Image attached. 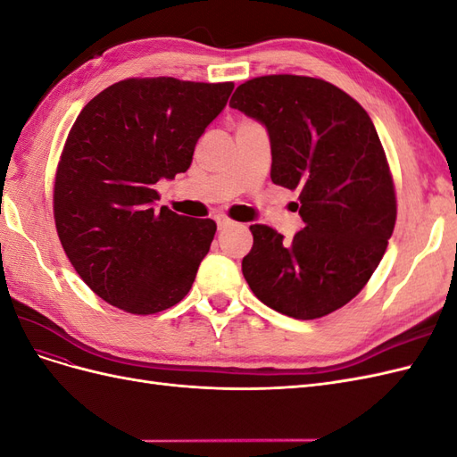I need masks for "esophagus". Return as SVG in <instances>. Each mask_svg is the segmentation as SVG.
<instances>
[{
    "label": "esophagus",
    "mask_w": 457,
    "mask_h": 457,
    "mask_svg": "<svg viewBox=\"0 0 457 457\" xmlns=\"http://www.w3.org/2000/svg\"><path fill=\"white\" fill-rule=\"evenodd\" d=\"M215 223H217V228H219V230H225V228H228V227L234 225V220H230L227 215H217V217H215Z\"/></svg>",
    "instance_id": "34e87169"
}]
</instances>
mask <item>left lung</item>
Instances as JSON below:
<instances>
[{"instance_id":"obj_1","label":"left lung","mask_w":457,"mask_h":457,"mask_svg":"<svg viewBox=\"0 0 457 457\" xmlns=\"http://www.w3.org/2000/svg\"><path fill=\"white\" fill-rule=\"evenodd\" d=\"M230 106L265 126L272 183L299 190L305 223L292 240L252 225L245 282L267 307L297 320L341 309L378 269L396 220L393 177L373 121L339 87L292 74L245 81Z\"/></svg>"}]
</instances>
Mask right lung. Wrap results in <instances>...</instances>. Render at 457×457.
Instances as JSON below:
<instances>
[{"mask_svg":"<svg viewBox=\"0 0 457 457\" xmlns=\"http://www.w3.org/2000/svg\"><path fill=\"white\" fill-rule=\"evenodd\" d=\"M234 84L131 78L91 99L68 133L54 177V225L93 292L131 314L181 301L217 225L177 215L154 185L190 168Z\"/></svg>","mask_w":457,"mask_h":457,"instance_id":"add662e5","label":"right lung"}]
</instances>
